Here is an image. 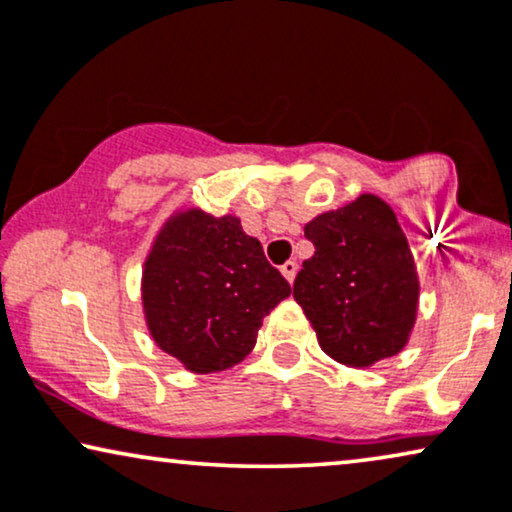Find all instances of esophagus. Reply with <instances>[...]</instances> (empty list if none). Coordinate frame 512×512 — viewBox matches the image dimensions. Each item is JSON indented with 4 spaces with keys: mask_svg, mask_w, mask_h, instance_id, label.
<instances>
[{
    "mask_svg": "<svg viewBox=\"0 0 512 512\" xmlns=\"http://www.w3.org/2000/svg\"><path fill=\"white\" fill-rule=\"evenodd\" d=\"M281 271H283V276L292 283V281H295V276H297V262H285Z\"/></svg>",
    "mask_w": 512,
    "mask_h": 512,
    "instance_id": "1",
    "label": "esophagus"
}]
</instances>
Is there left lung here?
<instances>
[{
    "label": "left lung",
    "mask_w": 512,
    "mask_h": 512,
    "mask_svg": "<svg viewBox=\"0 0 512 512\" xmlns=\"http://www.w3.org/2000/svg\"><path fill=\"white\" fill-rule=\"evenodd\" d=\"M313 257L292 295L327 356L370 367L405 349L417 320L419 276L410 243L386 201L363 194L304 227Z\"/></svg>",
    "instance_id": "left-lung-1"
}]
</instances>
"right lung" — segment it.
<instances>
[{"mask_svg": "<svg viewBox=\"0 0 512 512\" xmlns=\"http://www.w3.org/2000/svg\"><path fill=\"white\" fill-rule=\"evenodd\" d=\"M290 292L238 217L199 208L180 210L163 224L142 269L149 335L196 374L241 363L262 318Z\"/></svg>", "mask_w": 512, "mask_h": 512, "instance_id": "obj_1", "label": "right lung"}]
</instances>
